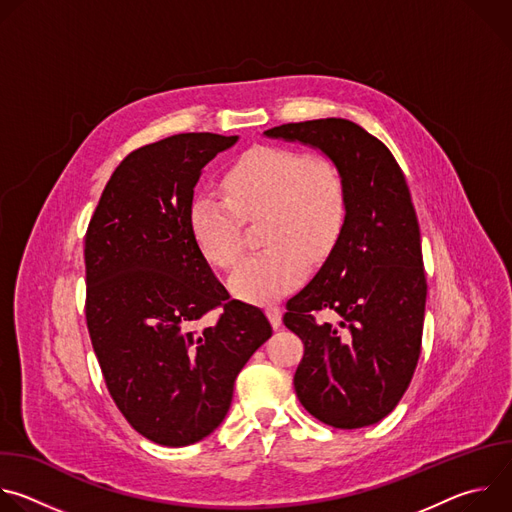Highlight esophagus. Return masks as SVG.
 Here are the masks:
<instances>
[{
  "instance_id": "esophagus-1",
  "label": "esophagus",
  "mask_w": 512,
  "mask_h": 512,
  "mask_svg": "<svg viewBox=\"0 0 512 512\" xmlns=\"http://www.w3.org/2000/svg\"><path fill=\"white\" fill-rule=\"evenodd\" d=\"M267 316H269V322L273 324V328L281 326V308L279 306H267Z\"/></svg>"
}]
</instances>
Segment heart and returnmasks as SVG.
Returning <instances> with one entry per match:
<instances>
[{"instance_id":"1","label":"heart","mask_w":512,"mask_h":512,"mask_svg":"<svg viewBox=\"0 0 512 512\" xmlns=\"http://www.w3.org/2000/svg\"><path fill=\"white\" fill-rule=\"evenodd\" d=\"M225 196L204 192L190 206V225L204 257L233 269L245 251V218L263 221L269 247L233 275V289L249 302H271L300 285L308 259L324 261L338 245L350 212L340 166L308 152L255 145L225 172Z\"/></svg>"}]
</instances>
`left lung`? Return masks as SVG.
<instances>
[{
	"mask_svg": "<svg viewBox=\"0 0 512 512\" xmlns=\"http://www.w3.org/2000/svg\"><path fill=\"white\" fill-rule=\"evenodd\" d=\"M265 135L322 150L344 172L350 194L338 245L285 304L283 324L304 342L294 377L298 399L338 429L379 423L413 379L427 298L419 223L403 170L381 139L348 119L285 123ZM320 311H334L339 322L318 321Z\"/></svg>",
	"mask_w": 512,
	"mask_h": 512,
	"instance_id": "1",
	"label": "left lung"
}]
</instances>
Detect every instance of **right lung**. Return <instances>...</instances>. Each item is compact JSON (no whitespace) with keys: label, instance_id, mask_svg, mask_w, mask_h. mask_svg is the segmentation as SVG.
I'll use <instances>...</instances> for the list:
<instances>
[{"label":"right lung","instance_id":"right-lung-1","mask_svg":"<svg viewBox=\"0 0 512 512\" xmlns=\"http://www.w3.org/2000/svg\"><path fill=\"white\" fill-rule=\"evenodd\" d=\"M235 141L178 133L133 150L85 235V316L107 391L160 446H190L221 425L237 375L273 332L214 277L190 225L200 170ZM212 309L217 322L198 327Z\"/></svg>","mask_w":512,"mask_h":512}]
</instances>
